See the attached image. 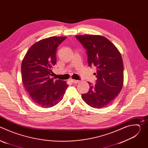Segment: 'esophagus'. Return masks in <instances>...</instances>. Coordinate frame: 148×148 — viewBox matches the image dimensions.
I'll use <instances>...</instances> for the list:
<instances>
[{"mask_svg": "<svg viewBox=\"0 0 148 148\" xmlns=\"http://www.w3.org/2000/svg\"><path fill=\"white\" fill-rule=\"evenodd\" d=\"M70 81H71L73 83H76V84L79 83V82H80V81H78V80H75V79H70Z\"/></svg>", "mask_w": 148, "mask_h": 148, "instance_id": "1", "label": "esophagus"}]
</instances>
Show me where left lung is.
<instances>
[{
	"instance_id": "left-lung-1",
	"label": "left lung",
	"mask_w": 148,
	"mask_h": 148,
	"mask_svg": "<svg viewBox=\"0 0 148 148\" xmlns=\"http://www.w3.org/2000/svg\"><path fill=\"white\" fill-rule=\"evenodd\" d=\"M75 37L87 50L89 67H97L95 85L90 86L88 92L82 94L81 97L91 107L99 109L106 107L123 87V64L121 53L103 36L85 34Z\"/></svg>"
}]
</instances>
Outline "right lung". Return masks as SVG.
<instances>
[{
  "mask_svg": "<svg viewBox=\"0 0 148 148\" xmlns=\"http://www.w3.org/2000/svg\"><path fill=\"white\" fill-rule=\"evenodd\" d=\"M67 37H50L33 45L22 62L24 87L32 101L43 108L52 107L64 97L69 85L66 81L50 78L56 64L57 47Z\"/></svg>",
  "mask_w": 148,
  "mask_h": 148,
  "instance_id": "1",
  "label": "right lung"
}]
</instances>
